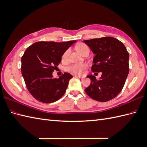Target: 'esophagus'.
Masks as SVG:
<instances>
[{"mask_svg": "<svg viewBox=\"0 0 147 147\" xmlns=\"http://www.w3.org/2000/svg\"><path fill=\"white\" fill-rule=\"evenodd\" d=\"M75 76L79 78H80V79H83V78H84V77L83 76H79V75H76V76Z\"/></svg>", "mask_w": 147, "mask_h": 147, "instance_id": "34e87169", "label": "esophagus"}]
</instances>
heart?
<instances>
[{"label":"heart","mask_w":147,"mask_h":147,"mask_svg":"<svg viewBox=\"0 0 147 147\" xmlns=\"http://www.w3.org/2000/svg\"><path fill=\"white\" fill-rule=\"evenodd\" d=\"M76 49L80 54L82 55H83L85 51L86 50L89 49V47H88L86 44L81 43L79 44L76 46ZM70 51L69 49H67L65 52H64L62 56V60L63 61H66L69 56ZM88 64L86 63H81V64H74L68 66L67 67V71L71 72L72 73H74L75 74H78V75H83L84 72L85 70H86L88 68Z\"/></svg>","instance_id":"obj_1"}]
</instances>
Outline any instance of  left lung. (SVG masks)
Instances as JSON below:
<instances>
[{
	"label": "left lung",
	"mask_w": 147,
	"mask_h": 147,
	"mask_svg": "<svg viewBox=\"0 0 147 147\" xmlns=\"http://www.w3.org/2000/svg\"><path fill=\"white\" fill-rule=\"evenodd\" d=\"M83 42L95 54L92 71L102 73L99 80L92 74L87 76L91 83L84 91L94 100L110 101L117 96L124 86L129 73V53L123 44L112 37Z\"/></svg>",
	"instance_id": "left-lung-1"
}]
</instances>
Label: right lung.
Here are the masks:
<instances>
[{
	"label": "right lung",
	"mask_w": 147,
	"mask_h": 147,
	"mask_svg": "<svg viewBox=\"0 0 147 147\" xmlns=\"http://www.w3.org/2000/svg\"><path fill=\"white\" fill-rule=\"evenodd\" d=\"M76 42L40 41L27 47L21 58V71L27 90L36 100L44 103L56 101L65 93L73 78L64 73L54 78L53 73L63 53Z\"/></svg>",
	"instance_id": "obj_1"
}]
</instances>
